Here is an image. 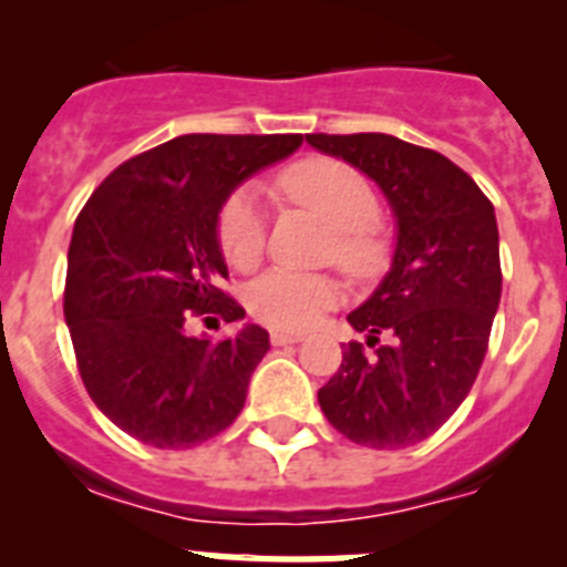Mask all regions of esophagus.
<instances>
[{"mask_svg":"<svg viewBox=\"0 0 567 567\" xmlns=\"http://www.w3.org/2000/svg\"><path fill=\"white\" fill-rule=\"evenodd\" d=\"M300 338H303V334H300V332H284V329H272V332H269V340H272V346L298 343Z\"/></svg>","mask_w":567,"mask_h":567,"instance_id":"1","label":"esophagus"}]
</instances>
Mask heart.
<instances>
[{"instance_id":"obj_1","label":"heart","mask_w":567,"mask_h":567,"mask_svg":"<svg viewBox=\"0 0 567 567\" xmlns=\"http://www.w3.org/2000/svg\"><path fill=\"white\" fill-rule=\"evenodd\" d=\"M280 189L307 207L334 233L332 255L352 275H369L383 260L378 198L363 175L334 158H307L280 175ZM267 215L255 189H238L218 215V244L233 267L247 269L260 258ZM343 289L329 275L289 269L264 272L247 289V307L260 323L275 329H309L327 309L338 307Z\"/></svg>"}]
</instances>
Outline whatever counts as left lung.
Masks as SVG:
<instances>
[{
  "instance_id": "obj_1",
  "label": "left lung",
  "mask_w": 567,
  "mask_h": 567,
  "mask_svg": "<svg viewBox=\"0 0 567 567\" xmlns=\"http://www.w3.org/2000/svg\"><path fill=\"white\" fill-rule=\"evenodd\" d=\"M307 142L369 175L394 213L392 267L352 315L354 332L378 343L343 349L318 392L329 423L352 443L405 449L432 437L471 392L503 292L494 207L468 173L434 150L385 133Z\"/></svg>"
}]
</instances>
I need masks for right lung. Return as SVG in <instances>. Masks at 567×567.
<instances>
[{
  "label": "right lung",
  "mask_w": 567,
  "mask_h": 567,
  "mask_svg": "<svg viewBox=\"0 0 567 567\" xmlns=\"http://www.w3.org/2000/svg\"><path fill=\"white\" fill-rule=\"evenodd\" d=\"M303 135L189 133L135 155L99 184L68 249L64 320L93 403L155 449H189L240 414L269 332H187L189 318L244 320L218 289L227 260L218 215L249 175ZM209 320V318H207Z\"/></svg>",
  "instance_id": "right-lung-1"
}]
</instances>
